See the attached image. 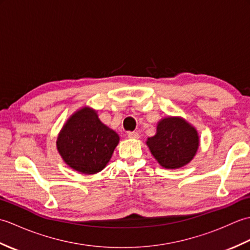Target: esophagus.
I'll return each instance as SVG.
<instances>
[{
  "mask_svg": "<svg viewBox=\"0 0 250 250\" xmlns=\"http://www.w3.org/2000/svg\"><path fill=\"white\" fill-rule=\"evenodd\" d=\"M128 137L129 139H139L140 137V134L137 133V132H128Z\"/></svg>",
  "mask_w": 250,
  "mask_h": 250,
  "instance_id": "1",
  "label": "esophagus"
}]
</instances>
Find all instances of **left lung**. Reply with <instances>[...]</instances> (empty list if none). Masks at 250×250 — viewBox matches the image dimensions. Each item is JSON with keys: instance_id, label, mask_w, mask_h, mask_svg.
I'll return each instance as SVG.
<instances>
[{"instance_id": "left-lung-1", "label": "left lung", "mask_w": 250, "mask_h": 250, "mask_svg": "<svg viewBox=\"0 0 250 250\" xmlns=\"http://www.w3.org/2000/svg\"><path fill=\"white\" fill-rule=\"evenodd\" d=\"M146 145L157 162L164 168L187 166L200 146L199 133L183 117L167 116L157 124L156 134L148 137Z\"/></svg>"}]
</instances>
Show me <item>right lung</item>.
I'll list each match as a JSON object with an SVG mask.
<instances>
[{"label": "right lung", "mask_w": 250, "mask_h": 250, "mask_svg": "<svg viewBox=\"0 0 250 250\" xmlns=\"http://www.w3.org/2000/svg\"><path fill=\"white\" fill-rule=\"evenodd\" d=\"M119 139L113 129L100 120L98 110L83 106L63 125L56 143L58 152L68 167L91 175L107 166Z\"/></svg>", "instance_id": "1"}]
</instances>
